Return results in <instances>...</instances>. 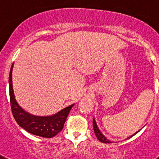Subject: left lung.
<instances>
[{
    "label": "left lung",
    "mask_w": 159,
    "mask_h": 159,
    "mask_svg": "<svg viewBox=\"0 0 159 159\" xmlns=\"http://www.w3.org/2000/svg\"><path fill=\"white\" fill-rule=\"evenodd\" d=\"M93 127H94V131H95V135H96L97 139H98L99 141L102 142V143H111V142L107 139L106 138L102 135V134L100 132V130H99V128H98V127H97V124H96V123H95V119H93ZM136 133H137V132H136ZM136 133H135V134H136ZM134 134H133V135H134ZM133 135H132V136H133ZM132 136H130V137H132Z\"/></svg>",
    "instance_id": "left-lung-1"
}]
</instances>
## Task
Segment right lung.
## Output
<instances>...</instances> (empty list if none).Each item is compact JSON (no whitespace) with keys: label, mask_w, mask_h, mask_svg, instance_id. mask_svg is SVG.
Instances as JSON below:
<instances>
[{"label":"right lung","mask_w":159,"mask_h":159,"mask_svg":"<svg viewBox=\"0 0 159 159\" xmlns=\"http://www.w3.org/2000/svg\"><path fill=\"white\" fill-rule=\"evenodd\" d=\"M9 73V98L12 116L20 127L34 135L43 138H52L62 130L68 113L73 105L64 108L54 116H36L25 111L16 102L13 94L12 82V71Z\"/></svg>","instance_id":"obj_1"}]
</instances>
